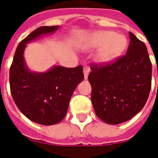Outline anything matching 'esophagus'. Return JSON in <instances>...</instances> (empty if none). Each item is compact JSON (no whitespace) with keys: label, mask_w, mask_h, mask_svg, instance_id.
<instances>
[{"label":"esophagus","mask_w":158,"mask_h":158,"mask_svg":"<svg viewBox=\"0 0 158 158\" xmlns=\"http://www.w3.org/2000/svg\"><path fill=\"white\" fill-rule=\"evenodd\" d=\"M89 72H90V67H89V66H84L83 73H84V78H85V79H87V77H88Z\"/></svg>","instance_id":"esophagus-1"}]
</instances>
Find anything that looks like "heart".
Here are the masks:
<instances>
[{
    "label": "heart",
    "instance_id": "1",
    "mask_svg": "<svg viewBox=\"0 0 158 158\" xmlns=\"http://www.w3.org/2000/svg\"><path fill=\"white\" fill-rule=\"evenodd\" d=\"M127 39L113 31H98L91 36L88 47L101 48L98 53V60L103 63L113 61L120 56L127 47Z\"/></svg>",
    "mask_w": 158,
    "mask_h": 158
}]
</instances>
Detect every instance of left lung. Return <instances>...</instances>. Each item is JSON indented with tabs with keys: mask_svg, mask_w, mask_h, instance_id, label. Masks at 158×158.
<instances>
[{
	"mask_svg": "<svg viewBox=\"0 0 158 158\" xmlns=\"http://www.w3.org/2000/svg\"><path fill=\"white\" fill-rule=\"evenodd\" d=\"M126 54L106 64H92L88 81L97 116L109 125L121 124L143 109L152 87V62L146 44L129 32Z\"/></svg>",
	"mask_w": 158,
	"mask_h": 158,
	"instance_id": "8db88e82",
	"label": "left lung"
}]
</instances>
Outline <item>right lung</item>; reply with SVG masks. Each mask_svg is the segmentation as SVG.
Listing matches in <instances>:
<instances>
[{"mask_svg":"<svg viewBox=\"0 0 158 158\" xmlns=\"http://www.w3.org/2000/svg\"><path fill=\"white\" fill-rule=\"evenodd\" d=\"M58 28L44 26L28 34L18 44L10 67V88L16 105L27 118L43 125H55L65 118L72 93L84 79L81 65H56L38 73L29 71L25 64L23 52L27 43Z\"/></svg>","mask_w":158,"mask_h":158,"instance_id":"obj_1","label":"right lung"}]
</instances>
